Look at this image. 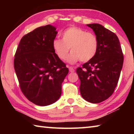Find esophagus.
I'll return each mask as SVG.
<instances>
[{"instance_id": "obj_1", "label": "esophagus", "mask_w": 134, "mask_h": 134, "mask_svg": "<svg viewBox=\"0 0 134 134\" xmlns=\"http://www.w3.org/2000/svg\"><path fill=\"white\" fill-rule=\"evenodd\" d=\"M69 69L70 71L71 72H74V69L73 68H72V67H69Z\"/></svg>"}]
</instances>
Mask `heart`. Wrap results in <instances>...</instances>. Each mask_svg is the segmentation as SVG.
<instances>
[{
  "label": "heart",
  "mask_w": 134,
  "mask_h": 134,
  "mask_svg": "<svg viewBox=\"0 0 134 134\" xmlns=\"http://www.w3.org/2000/svg\"><path fill=\"white\" fill-rule=\"evenodd\" d=\"M62 40L55 39L53 42V48L58 57L64 60L70 54L67 62L74 64L78 61L87 62L96 55L99 48V40L94 34L85 29L72 26L63 32Z\"/></svg>",
  "instance_id": "b5f03b06"
}]
</instances>
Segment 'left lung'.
I'll return each instance as SVG.
<instances>
[{"instance_id": "1", "label": "left lung", "mask_w": 134, "mask_h": 134, "mask_svg": "<svg viewBox=\"0 0 134 134\" xmlns=\"http://www.w3.org/2000/svg\"><path fill=\"white\" fill-rule=\"evenodd\" d=\"M99 40V48L91 60L78 67L80 92L86 101L98 103L113 94L118 83L124 55L115 33L98 24H87Z\"/></svg>"}]
</instances>
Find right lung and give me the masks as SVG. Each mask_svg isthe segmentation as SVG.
I'll return each instance as SVG.
<instances>
[{"instance_id":"obj_1","label":"right lung","mask_w":134,"mask_h":134,"mask_svg":"<svg viewBox=\"0 0 134 134\" xmlns=\"http://www.w3.org/2000/svg\"><path fill=\"white\" fill-rule=\"evenodd\" d=\"M57 34L51 25L38 27L22 38L15 54L14 69L21 91L38 106L49 105L60 98L69 72L53 48Z\"/></svg>"}]
</instances>
